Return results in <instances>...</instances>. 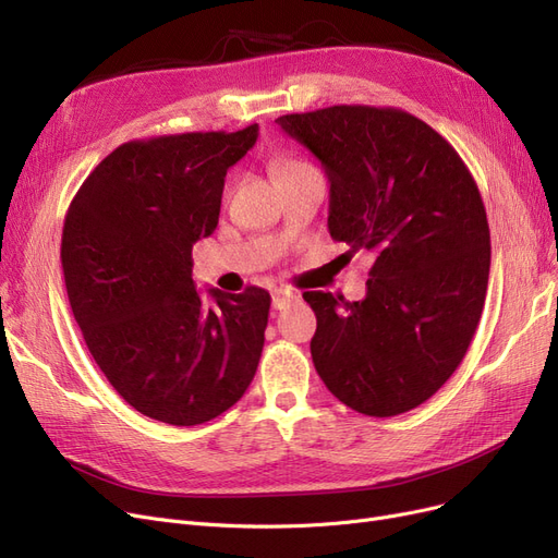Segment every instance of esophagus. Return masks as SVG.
<instances>
[{
  "mask_svg": "<svg viewBox=\"0 0 558 558\" xmlns=\"http://www.w3.org/2000/svg\"><path fill=\"white\" fill-rule=\"evenodd\" d=\"M299 296L294 294V292H290V290H276L274 292V299H271V303H274V311H282V307H287L290 305L292 301H296Z\"/></svg>",
  "mask_w": 558,
  "mask_h": 558,
  "instance_id": "esophagus-1",
  "label": "esophagus"
}]
</instances>
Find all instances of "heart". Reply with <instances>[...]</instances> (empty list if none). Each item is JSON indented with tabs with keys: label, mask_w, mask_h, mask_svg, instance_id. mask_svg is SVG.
<instances>
[{
	"label": "heart",
	"mask_w": 558,
	"mask_h": 558,
	"mask_svg": "<svg viewBox=\"0 0 558 558\" xmlns=\"http://www.w3.org/2000/svg\"><path fill=\"white\" fill-rule=\"evenodd\" d=\"M301 165H305V162H301V160H282L278 168H276V174H282V172H287V170H294V168H301Z\"/></svg>",
	"instance_id": "heart-1"
}]
</instances>
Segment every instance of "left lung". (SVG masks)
<instances>
[{
	"mask_svg": "<svg viewBox=\"0 0 558 558\" xmlns=\"http://www.w3.org/2000/svg\"><path fill=\"white\" fill-rule=\"evenodd\" d=\"M276 123L324 165L331 236L377 255L363 301L303 292L317 315L313 363L359 414H404L456 373L483 315L489 225L478 185L435 129L398 108L333 106Z\"/></svg>",
	"mask_w": 558,
	"mask_h": 558,
	"instance_id": "8db88e82",
	"label": "left lung"
}]
</instances>
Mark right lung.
<instances>
[{
  "mask_svg": "<svg viewBox=\"0 0 558 558\" xmlns=\"http://www.w3.org/2000/svg\"><path fill=\"white\" fill-rule=\"evenodd\" d=\"M259 126L133 140L80 185L61 234L73 317L100 373L140 414L191 427L251 386L271 296L193 282V243L220 216L225 174Z\"/></svg>",
  "mask_w": 558,
  "mask_h": 558,
  "instance_id": "obj_1",
  "label": "right lung"
}]
</instances>
